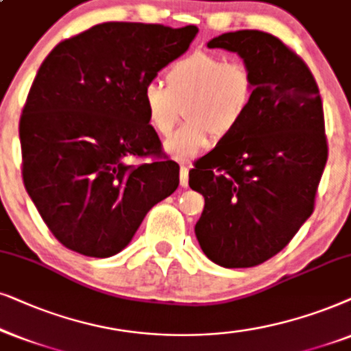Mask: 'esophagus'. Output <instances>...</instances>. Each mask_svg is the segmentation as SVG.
I'll return each mask as SVG.
<instances>
[{
    "label": "esophagus",
    "mask_w": 351,
    "mask_h": 351,
    "mask_svg": "<svg viewBox=\"0 0 351 351\" xmlns=\"http://www.w3.org/2000/svg\"><path fill=\"white\" fill-rule=\"evenodd\" d=\"M180 181H181V186L183 188H188V183H189V168L188 167H181L180 170Z\"/></svg>",
    "instance_id": "obj_1"
}]
</instances>
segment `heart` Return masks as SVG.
Returning a JSON list of instances; mask_svg holds the SVG:
<instances>
[{
  "instance_id": "1",
  "label": "heart",
  "mask_w": 351,
  "mask_h": 351,
  "mask_svg": "<svg viewBox=\"0 0 351 351\" xmlns=\"http://www.w3.org/2000/svg\"><path fill=\"white\" fill-rule=\"evenodd\" d=\"M255 85L250 70L237 60H223L208 51H194L165 72V86L151 82L141 101L154 132L171 134L184 107L188 121L168 139L165 151L176 158L199 156L215 134L234 132L249 114Z\"/></svg>"
}]
</instances>
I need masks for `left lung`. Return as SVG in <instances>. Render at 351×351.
Masks as SVG:
<instances>
[{"label": "left lung", "mask_w": 351, "mask_h": 351, "mask_svg": "<svg viewBox=\"0 0 351 351\" xmlns=\"http://www.w3.org/2000/svg\"><path fill=\"white\" fill-rule=\"evenodd\" d=\"M208 48L236 53L254 78L249 114L189 171L205 205L200 249L224 268H250L286 247L315 207L328 162L324 114L310 69L276 36L239 30Z\"/></svg>", "instance_id": "8db88e82"}]
</instances>
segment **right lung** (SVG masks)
I'll return each mask as SVG.
<instances>
[{"mask_svg": "<svg viewBox=\"0 0 351 351\" xmlns=\"http://www.w3.org/2000/svg\"><path fill=\"white\" fill-rule=\"evenodd\" d=\"M197 27L104 22L60 41L40 65L19 136L27 193L67 249L107 258L123 250L149 210L180 184V165L158 156L141 95L188 51Z\"/></svg>", "mask_w": 351, "mask_h": 351, "instance_id": "right-lung-1", "label": "right lung"}]
</instances>
